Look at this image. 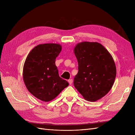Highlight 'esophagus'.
<instances>
[{
  "instance_id": "34e87169",
  "label": "esophagus",
  "mask_w": 135,
  "mask_h": 135,
  "mask_svg": "<svg viewBox=\"0 0 135 135\" xmlns=\"http://www.w3.org/2000/svg\"><path fill=\"white\" fill-rule=\"evenodd\" d=\"M68 82L70 84V85H71V84H73V79H70L69 80H68Z\"/></svg>"
}]
</instances>
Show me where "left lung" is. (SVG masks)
<instances>
[{
    "label": "left lung",
    "mask_w": 135,
    "mask_h": 135,
    "mask_svg": "<svg viewBox=\"0 0 135 135\" xmlns=\"http://www.w3.org/2000/svg\"><path fill=\"white\" fill-rule=\"evenodd\" d=\"M74 52L78 62L74 86L87 101L96 102L102 99L110 91L116 77L113 57L98 42L79 43Z\"/></svg>",
    "instance_id": "8db88e82"
}]
</instances>
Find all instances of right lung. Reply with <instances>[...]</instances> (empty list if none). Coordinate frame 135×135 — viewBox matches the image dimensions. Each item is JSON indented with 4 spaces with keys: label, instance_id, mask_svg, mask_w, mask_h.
<instances>
[{
    "label": "right lung",
    "instance_id": "right-lung-1",
    "mask_svg": "<svg viewBox=\"0 0 135 135\" xmlns=\"http://www.w3.org/2000/svg\"><path fill=\"white\" fill-rule=\"evenodd\" d=\"M61 46L57 44L37 45L27 56L23 67V80L28 90L43 102L55 99L69 84L60 78L56 59Z\"/></svg>",
    "mask_w": 135,
    "mask_h": 135
}]
</instances>
